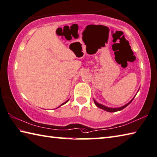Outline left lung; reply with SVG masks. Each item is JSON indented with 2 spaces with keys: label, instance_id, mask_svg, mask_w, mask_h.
I'll return each instance as SVG.
<instances>
[{
  "label": "left lung",
  "instance_id": "obj_1",
  "mask_svg": "<svg viewBox=\"0 0 157 157\" xmlns=\"http://www.w3.org/2000/svg\"><path fill=\"white\" fill-rule=\"evenodd\" d=\"M138 91H139V90H138ZM135 97H134V98H135ZM134 98L131 100V101L127 103V104H126L125 105H124V106H120V107H117V108H111V107H108V106H105V105L100 104V103H98V102H97L94 99V103H95V105L98 106V107L100 108V109H103V110H105V111H108V112H116V111H119L122 110V109H124L125 107H126V106H128V105L130 104V103H131V102L132 101V100L134 99Z\"/></svg>",
  "mask_w": 157,
  "mask_h": 157
}]
</instances>
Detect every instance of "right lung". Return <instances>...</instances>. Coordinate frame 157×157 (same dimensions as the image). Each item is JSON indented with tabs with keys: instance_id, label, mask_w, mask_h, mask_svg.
<instances>
[{
	"instance_id": "obj_1",
	"label": "right lung",
	"mask_w": 157,
	"mask_h": 157,
	"mask_svg": "<svg viewBox=\"0 0 157 157\" xmlns=\"http://www.w3.org/2000/svg\"><path fill=\"white\" fill-rule=\"evenodd\" d=\"M68 101H69V99H68V100H67V101H66V102H63V103H62V104H61V105H60L59 106H58V107H57V108H59V107H60V106H62V105H65V104H66V102H68ZM57 108H56V109H57Z\"/></svg>"
}]
</instances>
